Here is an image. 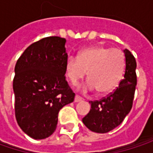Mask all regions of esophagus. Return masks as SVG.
Returning <instances> with one entry per match:
<instances>
[{"instance_id":"obj_1","label":"esophagus","mask_w":153,"mask_h":153,"mask_svg":"<svg viewBox=\"0 0 153 153\" xmlns=\"http://www.w3.org/2000/svg\"><path fill=\"white\" fill-rule=\"evenodd\" d=\"M80 101H82V98H81L80 97H79V96H75V97H74V102H75V103H78V102H80Z\"/></svg>"}]
</instances>
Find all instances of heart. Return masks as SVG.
I'll return each instance as SVG.
<instances>
[{"label": "heart", "instance_id": "obj_1", "mask_svg": "<svg viewBox=\"0 0 153 153\" xmlns=\"http://www.w3.org/2000/svg\"><path fill=\"white\" fill-rule=\"evenodd\" d=\"M125 69V57L117 48L104 46L88 47L79 56H71L65 65L66 76L72 83L84 78L88 72L89 80L84 89H97L100 94L114 90L120 84Z\"/></svg>", "mask_w": 153, "mask_h": 153}]
</instances>
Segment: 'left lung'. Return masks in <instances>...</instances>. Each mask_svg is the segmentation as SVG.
I'll list each match as a JSON object with an SVG mask.
<instances>
[{
  "mask_svg": "<svg viewBox=\"0 0 153 153\" xmlns=\"http://www.w3.org/2000/svg\"><path fill=\"white\" fill-rule=\"evenodd\" d=\"M126 69L118 88L99 101H90L91 109L82 119L84 125L96 133H107L117 128L129 113L137 86V62L128 49H124Z\"/></svg>",
  "mask_w": 153,
  "mask_h": 153,
  "instance_id": "obj_1",
  "label": "left lung"
}]
</instances>
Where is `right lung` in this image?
Returning a JSON list of instances; mask_svg holds the SVG:
<instances>
[{"label": "right lung", "instance_id": "1", "mask_svg": "<svg viewBox=\"0 0 153 153\" xmlns=\"http://www.w3.org/2000/svg\"><path fill=\"white\" fill-rule=\"evenodd\" d=\"M65 42L58 36L43 38L28 47L16 64V119L20 128L36 140L55 132L59 111L74 100L65 76Z\"/></svg>", "mask_w": 153, "mask_h": 153}]
</instances>
